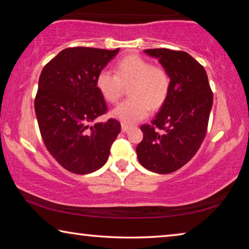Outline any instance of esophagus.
Listing matches in <instances>:
<instances>
[{"mask_svg":"<svg viewBox=\"0 0 249 249\" xmlns=\"http://www.w3.org/2000/svg\"><path fill=\"white\" fill-rule=\"evenodd\" d=\"M128 129H130V126L125 125V124H122V132L126 133V132H128Z\"/></svg>","mask_w":249,"mask_h":249,"instance_id":"34e87169","label":"esophagus"}]
</instances>
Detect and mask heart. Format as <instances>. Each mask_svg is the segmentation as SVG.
<instances>
[{
	"label": "heart",
	"instance_id": "obj_1",
	"mask_svg": "<svg viewBox=\"0 0 249 249\" xmlns=\"http://www.w3.org/2000/svg\"><path fill=\"white\" fill-rule=\"evenodd\" d=\"M95 86L109 103L117 102L125 87H128L129 98L113 108L112 116L125 125H133L144 120L150 108L157 109L166 102L170 77L161 67L132 54L117 62L115 73L107 69L101 70L95 78Z\"/></svg>",
	"mask_w": 249,
	"mask_h": 249
}]
</instances>
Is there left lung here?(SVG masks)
I'll list each match as a JSON object with an SVG mask.
<instances>
[{
    "label": "left lung",
    "instance_id": "left-lung-1",
    "mask_svg": "<svg viewBox=\"0 0 249 249\" xmlns=\"http://www.w3.org/2000/svg\"><path fill=\"white\" fill-rule=\"evenodd\" d=\"M157 58L170 77V91L144 133L136 153L141 165L156 174L180 169L196 154L203 142L213 104L203 66L185 52L166 48L146 49Z\"/></svg>",
    "mask_w": 249,
    "mask_h": 249
}]
</instances>
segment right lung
Returning <instances> with one entry per match:
<instances>
[{
    "mask_svg": "<svg viewBox=\"0 0 249 249\" xmlns=\"http://www.w3.org/2000/svg\"><path fill=\"white\" fill-rule=\"evenodd\" d=\"M119 52L67 48L40 73L35 112L41 137L59 165L73 174H91L103 167L121 132L114 119L90 125L107 111L95 78Z\"/></svg>",
    "mask_w": 249,
    "mask_h": 249,
    "instance_id": "add662e5",
    "label": "right lung"
}]
</instances>
